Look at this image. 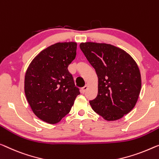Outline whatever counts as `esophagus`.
<instances>
[{
    "mask_svg": "<svg viewBox=\"0 0 159 159\" xmlns=\"http://www.w3.org/2000/svg\"><path fill=\"white\" fill-rule=\"evenodd\" d=\"M87 89H88V85H86V86H85L81 88V92H82L83 93H84L86 91Z\"/></svg>",
    "mask_w": 159,
    "mask_h": 159,
    "instance_id": "esophagus-1",
    "label": "esophagus"
}]
</instances>
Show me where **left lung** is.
Returning a JSON list of instances; mask_svg holds the SVG:
<instances>
[{
    "label": "left lung",
    "instance_id": "8db88e82",
    "mask_svg": "<svg viewBox=\"0 0 159 159\" xmlns=\"http://www.w3.org/2000/svg\"><path fill=\"white\" fill-rule=\"evenodd\" d=\"M80 48L98 75V95L89 101L95 112L106 120L129 113L138 100L141 73L132 57L111 44L86 42Z\"/></svg>",
    "mask_w": 159,
    "mask_h": 159
}]
</instances>
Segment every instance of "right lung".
<instances>
[{
  "mask_svg": "<svg viewBox=\"0 0 159 159\" xmlns=\"http://www.w3.org/2000/svg\"><path fill=\"white\" fill-rule=\"evenodd\" d=\"M76 48L75 42L52 45L35 57L25 73L28 102L35 115L48 124H57L67 115L80 94L68 70Z\"/></svg>",
  "mask_w": 159,
  "mask_h": 159,
  "instance_id": "add662e5",
  "label": "right lung"
}]
</instances>
